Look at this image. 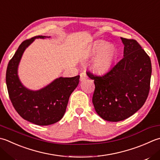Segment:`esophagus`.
I'll list each match as a JSON object with an SVG mask.
<instances>
[{
  "label": "esophagus",
  "mask_w": 160,
  "mask_h": 160,
  "mask_svg": "<svg viewBox=\"0 0 160 160\" xmlns=\"http://www.w3.org/2000/svg\"><path fill=\"white\" fill-rule=\"evenodd\" d=\"M87 74L84 73V72H82V73H80V80L81 81H83L85 79H87Z\"/></svg>",
  "instance_id": "obj_1"
}]
</instances>
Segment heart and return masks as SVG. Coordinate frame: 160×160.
<instances>
[{
	"label": "heart",
	"instance_id": "obj_1",
	"mask_svg": "<svg viewBox=\"0 0 160 160\" xmlns=\"http://www.w3.org/2000/svg\"><path fill=\"white\" fill-rule=\"evenodd\" d=\"M92 56H96L93 62V69L99 73L108 71L117 58V51L114 46H108V43L100 42L91 50Z\"/></svg>",
	"mask_w": 160,
	"mask_h": 160
}]
</instances>
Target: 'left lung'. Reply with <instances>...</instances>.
Segmentation results:
<instances>
[{
	"mask_svg": "<svg viewBox=\"0 0 160 160\" xmlns=\"http://www.w3.org/2000/svg\"><path fill=\"white\" fill-rule=\"evenodd\" d=\"M124 57L107 73L87 74L93 80L92 102L103 119L117 122L126 119L142 107L148 98L152 73L151 61L139 43L121 37Z\"/></svg>",
	"mask_w": 160,
	"mask_h": 160,
	"instance_id": "8db88e82",
	"label": "left lung"
}]
</instances>
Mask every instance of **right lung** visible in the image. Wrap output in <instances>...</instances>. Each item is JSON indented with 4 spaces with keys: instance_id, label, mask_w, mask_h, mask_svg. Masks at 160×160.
<instances>
[{
    "instance_id": "obj_1",
    "label": "right lung",
    "mask_w": 160,
    "mask_h": 160,
    "mask_svg": "<svg viewBox=\"0 0 160 160\" xmlns=\"http://www.w3.org/2000/svg\"><path fill=\"white\" fill-rule=\"evenodd\" d=\"M44 37L39 35L23 41L9 60L6 71V84L12 105L22 118L38 126H48L62 119L69 97L77 87L80 78V76L59 78L35 92L22 85L17 75L21 56L34 39Z\"/></svg>"
}]
</instances>
